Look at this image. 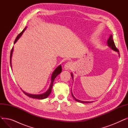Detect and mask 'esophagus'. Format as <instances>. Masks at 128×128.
<instances>
[{"mask_svg":"<svg viewBox=\"0 0 128 128\" xmlns=\"http://www.w3.org/2000/svg\"><path fill=\"white\" fill-rule=\"evenodd\" d=\"M72 62H67L65 65H64V68L66 70H70L72 68Z\"/></svg>","mask_w":128,"mask_h":128,"instance_id":"esophagus-1","label":"esophagus"}]
</instances>
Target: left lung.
Here are the masks:
<instances>
[{"label": "left lung", "mask_w": 128, "mask_h": 128, "mask_svg": "<svg viewBox=\"0 0 128 128\" xmlns=\"http://www.w3.org/2000/svg\"><path fill=\"white\" fill-rule=\"evenodd\" d=\"M107 45H108V46L109 47H110V48L114 50L116 52H118V54H119V50L117 49V48L116 47V46L115 44V43H114V42L113 40V38H112V35H110V36L108 40H107ZM71 76H72V77L73 79V75H72V73H71ZM72 96L73 97V98H74V99L75 100H76L77 102H80V103H92L93 101L92 102H88V101H82V100H79L78 99H77L74 96L72 92Z\"/></svg>", "instance_id": "1"}]
</instances>
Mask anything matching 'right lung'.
Segmentation results:
<instances>
[{
  "label": "right lung",
  "instance_id": "right-lung-1",
  "mask_svg": "<svg viewBox=\"0 0 128 128\" xmlns=\"http://www.w3.org/2000/svg\"><path fill=\"white\" fill-rule=\"evenodd\" d=\"M26 28H25L23 30V31L21 32L18 35V36L16 37L15 41H14V44H15L18 40V39L20 38V37H21L22 36V35L23 34V32H24V30H26ZM13 47L12 48V50H11V53H10V66H11V68H12V64H11V58H12V52H13ZM62 72V66L61 65H59L58 68H56V69L54 70V72H53L52 74L51 75V84H50V86H49V89L47 90L45 93H43V94H29V93H26L25 92H24V91H23V92H24V93L27 96H28V97L30 98H37V99H44V98H46L47 97H48L49 95L51 93V91H52V86H53V82H54V80L55 78L57 76H58V74H60Z\"/></svg>",
  "mask_w": 128,
  "mask_h": 128
}]
</instances>
